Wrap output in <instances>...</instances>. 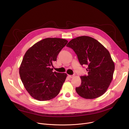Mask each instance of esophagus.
I'll use <instances>...</instances> for the list:
<instances>
[{"instance_id": "esophagus-1", "label": "esophagus", "mask_w": 129, "mask_h": 129, "mask_svg": "<svg viewBox=\"0 0 129 129\" xmlns=\"http://www.w3.org/2000/svg\"><path fill=\"white\" fill-rule=\"evenodd\" d=\"M68 77L70 78H72L75 77V75H68Z\"/></svg>"}]
</instances>
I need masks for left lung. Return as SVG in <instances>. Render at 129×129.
<instances>
[{
    "label": "left lung",
    "instance_id": "obj_1",
    "mask_svg": "<svg viewBox=\"0 0 129 129\" xmlns=\"http://www.w3.org/2000/svg\"><path fill=\"white\" fill-rule=\"evenodd\" d=\"M77 54L81 65H87L88 75L81 76L77 93L86 99H93L104 94L111 83L115 69L109 51L98 40L89 36L78 37L66 45Z\"/></svg>",
    "mask_w": 129,
    "mask_h": 129
}]
</instances>
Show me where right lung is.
Segmentation results:
<instances>
[{"instance_id": "obj_1", "label": "right lung", "mask_w": 129, "mask_h": 129, "mask_svg": "<svg viewBox=\"0 0 129 129\" xmlns=\"http://www.w3.org/2000/svg\"><path fill=\"white\" fill-rule=\"evenodd\" d=\"M67 42L64 39L47 38L36 43L25 52L19 75L25 88L34 99L48 101L59 93L67 74L53 72L50 66Z\"/></svg>"}]
</instances>
